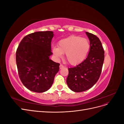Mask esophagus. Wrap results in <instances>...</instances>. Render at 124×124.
Returning a JSON list of instances; mask_svg holds the SVG:
<instances>
[{
  "mask_svg": "<svg viewBox=\"0 0 124 124\" xmlns=\"http://www.w3.org/2000/svg\"><path fill=\"white\" fill-rule=\"evenodd\" d=\"M64 68V66H63L62 65V64H61L60 65V66H59V68L60 69H62V68Z\"/></svg>",
  "mask_w": 124,
  "mask_h": 124,
  "instance_id": "34e87169",
  "label": "esophagus"
}]
</instances>
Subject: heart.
Masks as SVG:
<instances>
[{
    "label": "heart",
    "instance_id": "b5f03b06",
    "mask_svg": "<svg viewBox=\"0 0 124 124\" xmlns=\"http://www.w3.org/2000/svg\"><path fill=\"white\" fill-rule=\"evenodd\" d=\"M90 49L87 39L76 36H70L60 40L58 47H53L52 52L57 58L66 54V60L71 65L77 66L83 62L87 57Z\"/></svg>",
    "mask_w": 124,
    "mask_h": 124
}]
</instances>
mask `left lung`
<instances>
[{
    "label": "left lung",
    "instance_id": "obj_1",
    "mask_svg": "<svg viewBox=\"0 0 124 124\" xmlns=\"http://www.w3.org/2000/svg\"><path fill=\"white\" fill-rule=\"evenodd\" d=\"M90 41L87 58L73 68H68L67 84L74 92H82L92 88L100 76L104 59V52L99 39L93 33L86 32Z\"/></svg>",
    "mask_w": 124,
    "mask_h": 124
}]
</instances>
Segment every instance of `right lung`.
I'll use <instances>...</instances> for the list:
<instances>
[{
  "mask_svg": "<svg viewBox=\"0 0 124 124\" xmlns=\"http://www.w3.org/2000/svg\"><path fill=\"white\" fill-rule=\"evenodd\" d=\"M51 31H38L26 36L16 52V62L22 83L30 91L43 93L49 89L59 69V63L50 59Z\"/></svg>",
  "mask_w": 124,
  "mask_h": 124,
  "instance_id": "1",
  "label": "right lung"
}]
</instances>
